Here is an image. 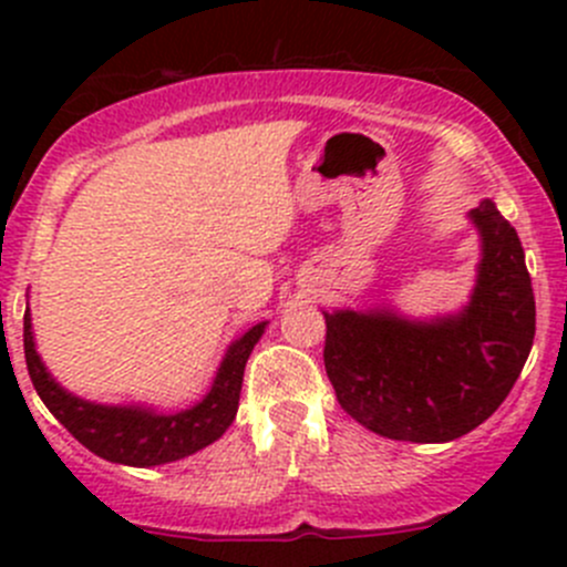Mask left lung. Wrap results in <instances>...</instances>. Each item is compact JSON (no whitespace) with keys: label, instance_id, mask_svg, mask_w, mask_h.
<instances>
[{"label":"left lung","instance_id":"1","mask_svg":"<svg viewBox=\"0 0 567 567\" xmlns=\"http://www.w3.org/2000/svg\"><path fill=\"white\" fill-rule=\"evenodd\" d=\"M483 262L472 305L409 323L390 312L326 316L323 364L348 416L394 442H453L483 425L522 375L535 340V293L511 221L472 210Z\"/></svg>","mask_w":567,"mask_h":567}]
</instances>
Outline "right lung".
<instances>
[{"label":"right lung","instance_id":"right-lung-1","mask_svg":"<svg viewBox=\"0 0 567 567\" xmlns=\"http://www.w3.org/2000/svg\"><path fill=\"white\" fill-rule=\"evenodd\" d=\"M262 329L266 323L251 326L241 340L233 342L203 403L169 416L142 409L95 405L73 398L60 384H54L32 342L30 307L24 312V357L40 400L79 444L101 458L125 463V466H158V463L186 458L208 447L230 427V422L236 420L238 398H241L244 368Z\"/></svg>","mask_w":567,"mask_h":567}]
</instances>
